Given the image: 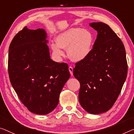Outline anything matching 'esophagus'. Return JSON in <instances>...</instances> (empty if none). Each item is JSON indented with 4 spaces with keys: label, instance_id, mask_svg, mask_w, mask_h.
<instances>
[{
    "label": "esophagus",
    "instance_id": "1",
    "mask_svg": "<svg viewBox=\"0 0 134 134\" xmlns=\"http://www.w3.org/2000/svg\"><path fill=\"white\" fill-rule=\"evenodd\" d=\"M69 72L70 74L72 76L73 75V68L71 67V66H69Z\"/></svg>",
    "mask_w": 134,
    "mask_h": 134
}]
</instances>
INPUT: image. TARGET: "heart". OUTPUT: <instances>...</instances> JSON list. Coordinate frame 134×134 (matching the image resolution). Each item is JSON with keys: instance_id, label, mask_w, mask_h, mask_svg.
Listing matches in <instances>:
<instances>
[{"instance_id": "1", "label": "heart", "mask_w": 134, "mask_h": 134, "mask_svg": "<svg viewBox=\"0 0 134 134\" xmlns=\"http://www.w3.org/2000/svg\"><path fill=\"white\" fill-rule=\"evenodd\" d=\"M57 43H52L51 48L54 55L60 58L64 55L62 49H68L69 59L80 62L89 55L93 45V35L87 29L70 28L60 33L55 38Z\"/></svg>"}]
</instances>
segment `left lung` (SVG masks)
Segmentation results:
<instances>
[{
    "label": "left lung",
    "instance_id": "8db88e82",
    "mask_svg": "<svg viewBox=\"0 0 134 134\" xmlns=\"http://www.w3.org/2000/svg\"><path fill=\"white\" fill-rule=\"evenodd\" d=\"M98 32L89 55L75 63L74 77L80 81L79 102L90 114H100L112 107L126 80L127 64L125 47L107 24L92 23Z\"/></svg>",
    "mask_w": 134,
    "mask_h": 134
}]
</instances>
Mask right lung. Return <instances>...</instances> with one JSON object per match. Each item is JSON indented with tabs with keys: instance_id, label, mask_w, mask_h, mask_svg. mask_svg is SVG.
Returning <instances> with one entry per match:
<instances>
[{
	"instance_id": "right-lung-1",
	"label": "right lung",
	"mask_w": 134,
	"mask_h": 134,
	"mask_svg": "<svg viewBox=\"0 0 134 134\" xmlns=\"http://www.w3.org/2000/svg\"><path fill=\"white\" fill-rule=\"evenodd\" d=\"M46 30L27 27L9 47L8 72L18 98L30 111L45 115L54 110L70 77L68 66L51 60Z\"/></svg>"
}]
</instances>
